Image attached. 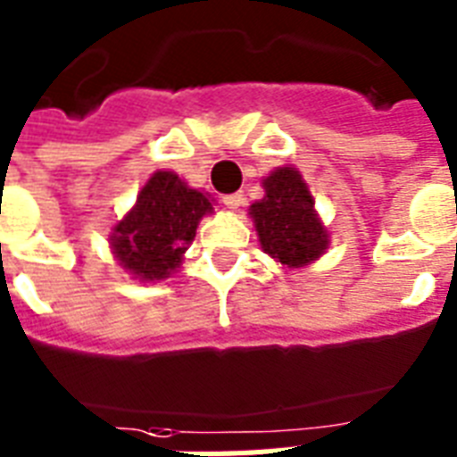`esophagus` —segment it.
Masks as SVG:
<instances>
[{
	"instance_id": "34e87169",
	"label": "esophagus",
	"mask_w": 457,
	"mask_h": 457,
	"mask_svg": "<svg viewBox=\"0 0 457 457\" xmlns=\"http://www.w3.org/2000/svg\"><path fill=\"white\" fill-rule=\"evenodd\" d=\"M222 204H225L228 208H239L244 204V194L242 192L225 194V196H222Z\"/></svg>"
}]
</instances>
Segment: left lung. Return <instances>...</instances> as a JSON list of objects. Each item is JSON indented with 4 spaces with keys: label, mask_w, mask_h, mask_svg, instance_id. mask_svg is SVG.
I'll use <instances>...</instances> for the list:
<instances>
[{
    "label": "left lung",
    "mask_w": 457,
    "mask_h": 457,
    "mask_svg": "<svg viewBox=\"0 0 457 457\" xmlns=\"http://www.w3.org/2000/svg\"><path fill=\"white\" fill-rule=\"evenodd\" d=\"M263 187L265 196L251 206V215L265 253L289 268L315 261L325 251L327 235L299 170L279 168L263 179Z\"/></svg>",
    "instance_id": "1"
}]
</instances>
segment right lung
I'll return each mask as SVG.
<instances>
[{
  "label": "right lung",
  "instance_id": "1",
  "mask_svg": "<svg viewBox=\"0 0 457 457\" xmlns=\"http://www.w3.org/2000/svg\"><path fill=\"white\" fill-rule=\"evenodd\" d=\"M211 211V201L189 189L175 172H154L135 208L113 229V253L137 278H168L182 263L201 215Z\"/></svg>",
  "mask_w": 457,
  "mask_h": 457
}]
</instances>
